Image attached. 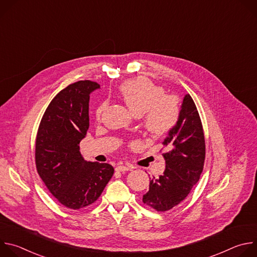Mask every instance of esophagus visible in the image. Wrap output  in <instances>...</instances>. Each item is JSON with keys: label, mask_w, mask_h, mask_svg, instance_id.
<instances>
[{"label": "esophagus", "mask_w": 257, "mask_h": 257, "mask_svg": "<svg viewBox=\"0 0 257 257\" xmlns=\"http://www.w3.org/2000/svg\"><path fill=\"white\" fill-rule=\"evenodd\" d=\"M130 169H131L130 166L124 165V164H120L116 167V171H118V172H126V171H129Z\"/></svg>", "instance_id": "1"}]
</instances>
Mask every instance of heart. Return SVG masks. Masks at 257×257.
<instances>
[{
  "label": "heart",
  "mask_w": 257,
  "mask_h": 257,
  "mask_svg": "<svg viewBox=\"0 0 257 257\" xmlns=\"http://www.w3.org/2000/svg\"><path fill=\"white\" fill-rule=\"evenodd\" d=\"M120 95L130 111L137 117L142 116V124L154 138L169 134L176 126L180 107L177 99L164 95V89L146 78H135L121 84ZM105 103L96 108V118H99Z\"/></svg>",
  "instance_id": "heart-1"
}]
</instances>
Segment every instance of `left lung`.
<instances>
[{
  "instance_id": "left-lung-1",
  "label": "left lung",
  "mask_w": 257,
  "mask_h": 257,
  "mask_svg": "<svg viewBox=\"0 0 257 257\" xmlns=\"http://www.w3.org/2000/svg\"><path fill=\"white\" fill-rule=\"evenodd\" d=\"M166 169L150 181L142 201L158 211H167L184 200L198 182L205 159L204 134L196 105L189 94L183 98L179 120L163 141Z\"/></svg>"
}]
</instances>
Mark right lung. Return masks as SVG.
<instances>
[{
	"instance_id": "right-lung-1",
	"label": "right lung",
	"mask_w": 257,
	"mask_h": 257,
	"mask_svg": "<svg viewBox=\"0 0 257 257\" xmlns=\"http://www.w3.org/2000/svg\"><path fill=\"white\" fill-rule=\"evenodd\" d=\"M99 87L80 80L61 90L46 109L36 136L38 173L58 201L72 209L93 203L114 174L111 165L87 162L79 151L89 127V94Z\"/></svg>"
}]
</instances>
